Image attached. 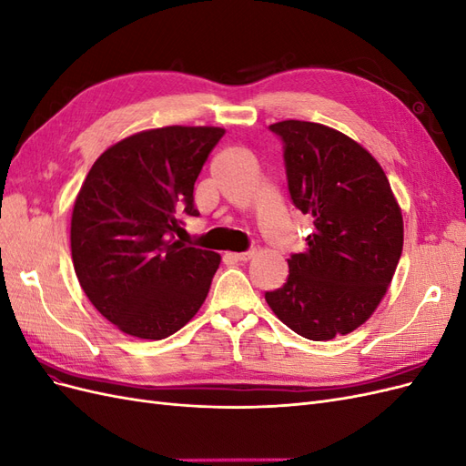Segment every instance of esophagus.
<instances>
[{"label":"esophagus","instance_id":"obj_1","mask_svg":"<svg viewBox=\"0 0 466 466\" xmlns=\"http://www.w3.org/2000/svg\"><path fill=\"white\" fill-rule=\"evenodd\" d=\"M238 262H247V260H250L252 257H255V250H245V252H235L233 255Z\"/></svg>","mask_w":466,"mask_h":466}]
</instances>
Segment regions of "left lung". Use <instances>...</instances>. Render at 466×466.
Here are the masks:
<instances>
[{
	"instance_id": "left-lung-1",
	"label": "left lung",
	"mask_w": 466,
	"mask_h": 466,
	"mask_svg": "<svg viewBox=\"0 0 466 466\" xmlns=\"http://www.w3.org/2000/svg\"><path fill=\"white\" fill-rule=\"evenodd\" d=\"M293 206L313 218L307 250L288 258L289 276L266 291L274 315L309 340H332L368 320L397 270L404 225L389 178L373 155L329 126L284 120Z\"/></svg>"
}]
</instances>
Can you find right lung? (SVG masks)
Returning a JSON list of instances; mask_svg holds the SVG:
<instances>
[{
	"mask_svg": "<svg viewBox=\"0 0 466 466\" xmlns=\"http://www.w3.org/2000/svg\"><path fill=\"white\" fill-rule=\"evenodd\" d=\"M225 134L214 126L137 132L98 157L72 214V260L89 301L122 332L161 340L206 301L218 252L175 238L198 216L194 182Z\"/></svg>",
	"mask_w": 466,
	"mask_h": 466,
	"instance_id": "1",
	"label": "right lung"
}]
</instances>
